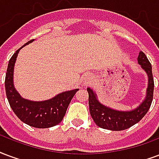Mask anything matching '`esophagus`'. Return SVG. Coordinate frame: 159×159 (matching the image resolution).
Listing matches in <instances>:
<instances>
[{
  "label": "esophagus",
  "instance_id": "esophagus-1",
  "mask_svg": "<svg viewBox=\"0 0 159 159\" xmlns=\"http://www.w3.org/2000/svg\"><path fill=\"white\" fill-rule=\"evenodd\" d=\"M86 80H85V82H84V84H89V83H90V82H91V78H90V77H89V76H88V77H86Z\"/></svg>",
  "mask_w": 159,
  "mask_h": 159
}]
</instances>
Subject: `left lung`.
I'll list each match as a JSON object with an SVG mask.
<instances>
[{
	"mask_svg": "<svg viewBox=\"0 0 159 159\" xmlns=\"http://www.w3.org/2000/svg\"><path fill=\"white\" fill-rule=\"evenodd\" d=\"M138 62L148 75V87L147 97L136 109L129 112H121L111 109L101 104L97 99V95L88 88L90 113L97 125L110 130H123L138 123L148 113L153 99L154 80L152 65L143 52H140Z\"/></svg>",
	"mask_w": 159,
	"mask_h": 159,
	"instance_id": "1",
	"label": "left lung"
}]
</instances>
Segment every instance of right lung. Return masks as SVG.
Segmentation results:
<instances>
[{"label":"right lung","mask_w":159,"mask_h":159,"mask_svg":"<svg viewBox=\"0 0 159 159\" xmlns=\"http://www.w3.org/2000/svg\"><path fill=\"white\" fill-rule=\"evenodd\" d=\"M33 40L28 41L25 45ZM19 50L20 48L9 60L6 74V94L10 107L18 119L30 126L34 128H49L57 125L63 119L68 105L78 89L62 92L44 102H31L22 98L15 90L12 83L13 68Z\"/></svg>","instance_id":"right-lung-1"}]
</instances>
